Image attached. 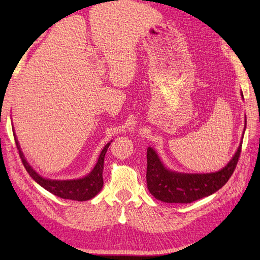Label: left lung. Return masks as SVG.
I'll use <instances>...</instances> for the list:
<instances>
[{
	"instance_id": "8db88e82",
	"label": "left lung",
	"mask_w": 260,
	"mask_h": 260,
	"mask_svg": "<svg viewBox=\"0 0 260 260\" xmlns=\"http://www.w3.org/2000/svg\"><path fill=\"white\" fill-rule=\"evenodd\" d=\"M240 152L241 143L233 159L218 172L187 174L165 169L155 151L148 147L146 154V182L148 191L157 200L168 203H191L208 197L227 183L238 163Z\"/></svg>"
}]
</instances>
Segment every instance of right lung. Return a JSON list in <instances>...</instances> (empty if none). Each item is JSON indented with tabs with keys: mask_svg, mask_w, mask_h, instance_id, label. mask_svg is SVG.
I'll list each match as a JSON object with an SVG mask.
<instances>
[{
	"mask_svg": "<svg viewBox=\"0 0 260 260\" xmlns=\"http://www.w3.org/2000/svg\"><path fill=\"white\" fill-rule=\"evenodd\" d=\"M14 135V141L16 147H18L19 155L22 163H23L27 173L30 174L31 178L35 180L38 184H40L43 189H46L52 194L60 197L62 199H70V200L75 201H87L90 200L95 196L98 194V192L102 190L104 180H103V169H104V158L105 154H106L110 143L106 144L103 148V151L99 155L98 162L95 165V168L87 176L79 180H70V181H56V180H48L42 178L39 175L35 170H33L30 164L25 161L22 153L20 145L16 140V136Z\"/></svg>",
	"mask_w": 260,
	"mask_h": 260,
	"instance_id": "obj_1",
	"label": "right lung"
}]
</instances>
